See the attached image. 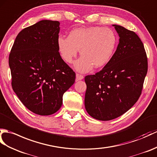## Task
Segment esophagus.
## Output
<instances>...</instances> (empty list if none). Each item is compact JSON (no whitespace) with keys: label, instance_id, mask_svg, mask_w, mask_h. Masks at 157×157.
<instances>
[{"label":"esophagus","instance_id":"esophagus-1","mask_svg":"<svg viewBox=\"0 0 157 157\" xmlns=\"http://www.w3.org/2000/svg\"><path fill=\"white\" fill-rule=\"evenodd\" d=\"M83 78V75L79 74H76V80L78 81V80H82Z\"/></svg>","mask_w":157,"mask_h":157}]
</instances>
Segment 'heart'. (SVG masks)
Masks as SVG:
<instances>
[{
    "label": "heart",
    "mask_w": 157,
    "mask_h": 157,
    "mask_svg": "<svg viewBox=\"0 0 157 157\" xmlns=\"http://www.w3.org/2000/svg\"><path fill=\"white\" fill-rule=\"evenodd\" d=\"M117 45V37L112 29L101 27L77 28L68 37L60 35L57 46L61 57L71 63L80 49L82 56L74 67L80 72H87L94 66L102 67L110 61Z\"/></svg>",
    "instance_id": "obj_1"
}]
</instances>
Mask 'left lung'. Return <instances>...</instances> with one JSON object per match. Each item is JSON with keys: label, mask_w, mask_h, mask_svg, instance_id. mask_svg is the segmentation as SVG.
<instances>
[{"label": "left lung", "mask_w": 157, "mask_h": 157, "mask_svg": "<svg viewBox=\"0 0 157 157\" xmlns=\"http://www.w3.org/2000/svg\"><path fill=\"white\" fill-rule=\"evenodd\" d=\"M117 49L102 70L86 75L85 107L92 118L107 121L124 114L138 101L148 70L144 47L134 31L113 25Z\"/></svg>", "instance_id": "8db88e82"}]
</instances>
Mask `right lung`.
<instances>
[{
	"mask_svg": "<svg viewBox=\"0 0 157 157\" xmlns=\"http://www.w3.org/2000/svg\"><path fill=\"white\" fill-rule=\"evenodd\" d=\"M59 22L42 20L17 35L9 57L13 90L25 107L48 116L59 110L75 74L57 46Z\"/></svg>",
	"mask_w": 157,
	"mask_h": 157,
	"instance_id": "1",
	"label": "right lung"
}]
</instances>
